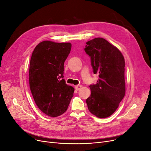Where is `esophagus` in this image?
<instances>
[{
    "label": "esophagus",
    "instance_id": "obj_1",
    "mask_svg": "<svg viewBox=\"0 0 151 151\" xmlns=\"http://www.w3.org/2000/svg\"><path fill=\"white\" fill-rule=\"evenodd\" d=\"M82 86L81 85H77L75 86V89L77 91H79L80 89H81Z\"/></svg>",
    "mask_w": 151,
    "mask_h": 151
}]
</instances>
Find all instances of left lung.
<instances>
[{"label":"left lung","mask_w":151,"mask_h":151,"mask_svg":"<svg viewBox=\"0 0 151 151\" xmlns=\"http://www.w3.org/2000/svg\"><path fill=\"white\" fill-rule=\"evenodd\" d=\"M84 50L91 58L93 73L99 76L96 84L89 86L86 99L89 111L100 118L111 115L125 96V59L116 47L102 38L86 42Z\"/></svg>","instance_id":"8db88e82"}]
</instances>
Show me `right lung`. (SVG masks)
<instances>
[{"label":"right lung","mask_w":151,"mask_h":151,"mask_svg":"<svg viewBox=\"0 0 151 151\" xmlns=\"http://www.w3.org/2000/svg\"><path fill=\"white\" fill-rule=\"evenodd\" d=\"M70 43L43 41L31 57L29 82L36 104L47 115L57 117L65 113L74 89L63 79L64 62L70 53Z\"/></svg>","instance_id":"right-lung-1"}]
</instances>
